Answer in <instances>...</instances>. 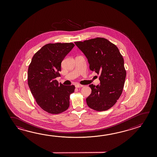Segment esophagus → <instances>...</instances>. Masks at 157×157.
Returning <instances> with one entry per match:
<instances>
[{
    "mask_svg": "<svg viewBox=\"0 0 157 157\" xmlns=\"http://www.w3.org/2000/svg\"><path fill=\"white\" fill-rule=\"evenodd\" d=\"M83 86V85H79V84H76V85H75V87H77V88L82 87Z\"/></svg>",
    "mask_w": 157,
    "mask_h": 157,
    "instance_id": "34e87169",
    "label": "esophagus"
}]
</instances>
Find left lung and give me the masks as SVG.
<instances>
[{"instance_id": "left-lung-1", "label": "left lung", "mask_w": 157, "mask_h": 157, "mask_svg": "<svg viewBox=\"0 0 157 157\" xmlns=\"http://www.w3.org/2000/svg\"><path fill=\"white\" fill-rule=\"evenodd\" d=\"M75 44L87 59L90 70L100 74V83L91 84V93L86 98L90 108L97 111L108 110L120 97L126 72L124 60L114 44L102 37Z\"/></svg>"}]
</instances>
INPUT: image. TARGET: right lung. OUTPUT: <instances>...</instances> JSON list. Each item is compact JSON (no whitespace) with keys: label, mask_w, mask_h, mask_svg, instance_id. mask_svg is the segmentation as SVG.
I'll use <instances>...</instances> for the list:
<instances>
[{"label":"right lung","mask_w":157,"mask_h":157,"mask_svg":"<svg viewBox=\"0 0 157 157\" xmlns=\"http://www.w3.org/2000/svg\"><path fill=\"white\" fill-rule=\"evenodd\" d=\"M74 44H48L34 54L28 69V85L37 104L43 110L58 114L67 110L74 85L59 83L61 63Z\"/></svg>","instance_id":"right-lung-1"}]
</instances>
